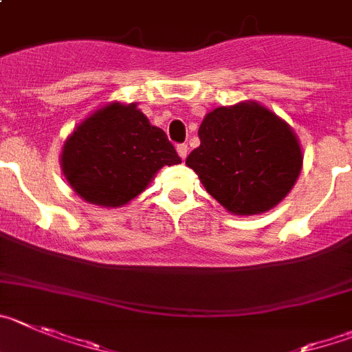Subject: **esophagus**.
I'll use <instances>...</instances> for the list:
<instances>
[{
  "label": "esophagus",
  "mask_w": 352,
  "mask_h": 352,
  "mask_svg": "<svg viewBox=\"0 0 352 352\" xmlns=\"http://www.w3.org/2000/svg\"><path fill=\"white\" fill-rule=\"evenodd\" d=\"M176 151H178V155L182 157V160H185L186 155H188V146H186V144H178V146H176Z\"/></svg>",
  "instance_id": "1"
}]
</instances>
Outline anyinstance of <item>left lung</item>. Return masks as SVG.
I'll list each match as a JSON object with an SVG mask.
<instances>
[{
  "label": "left lung",
  "instance_id": "obj_1",
  "mask_svg": "<svg viewBox=\"0 0 352 352\" xmlns=\"http://www.w3.org/2000/svg\"><path fill=\"white\" fill-rule=\"evenodd\" d=\"M199 140L186 166L232 214L270 211L300 176L304 155L295 131L260 102L214 108L202 120Z\"/></svg>",
  "mask_w": 352,
  "mask_h": 352
}]
</instances>
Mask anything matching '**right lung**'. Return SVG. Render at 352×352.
Here are the masks:
<instances>
[{
	"mask_svg": "<svg viewBox=\"0 0 352 352\" xmlns=\"http://www.w3.org/2000/svg\"><path fill=\"white\" fill-rule=\"evenodd\" d=\"M162 129L136 102L113 101L80 122L60 153L63 174L89 204L122 208L138 197L164 166L179 164Z\"/></svg>",
	"mask_w": 352,
	"mask_h": 352,
	"instance_id": "obj_1",
	"label": "right lung"
}]
</instances>
